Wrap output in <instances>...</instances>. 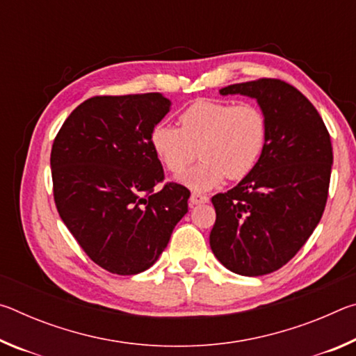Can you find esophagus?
Listing matches in <instances>:
<instances>
[{"instance_id": "1", "label": "esophagus", "mask_w": 356, "mask_h": 356, "mask_svg": "<svg viewBox=\"0 0 356 356\" xmlns=\"http://www.w3.org/2000/svg\"><path fill=\"white\" fill-rule=\"evenodd\" d=\"M209 202V196L201 195V193H191L190 204L191 206H197V204H206Z\"/></svg>"}]
</instances>
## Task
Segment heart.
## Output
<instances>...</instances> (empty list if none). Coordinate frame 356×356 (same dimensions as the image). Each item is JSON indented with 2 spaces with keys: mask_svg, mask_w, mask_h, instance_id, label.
I'll list each match as a JSON object with an SVG mask.
<instances>
[{
  "mask_svg": "<svg viewBox=\"0 0 356 356\" xmlns=\"http://www.w3.org/2000/svg\"><path fill=\"white\" fill-rule=\"evenodd\" d=\"M179 127L160 122L150 130V146L171 172L188 166L200 150L201 163L177 180L196 191L218 186L226 176L240 180L254 170L267 141V119L252 104L196 100L179 116Z\"/></svg>",
  "mask_w": 356,
  "mask_h": 356,
  "instance_id": "heart-1",
  "label": "heart"
}]
</instances>
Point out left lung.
Returning <instances> with one entry per match:
<instances>
[{"mask_svg":"<svg viewBox=\"0 0 356 356\" xmlns=\"http://www.w3.org/2000/svg\"><path fill=\"white\" fill-rule=\"evenodd\" d=\"M220 94L254 99L267 119V141L254 170L212 197L210 248L231 272L262 276L291 261L321 221L333 149L321 114L291 84L262 78Z\"/></svg>","mask_w":356,"mask_h":356,"instance_id":"8db88e82","label":"left lung"}]
</instances>
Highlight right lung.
I'll list each match as a JSON object with an SVG mask.
<instances>
[{"instance_id": "add662e5", "label": "right lung", "mask_w": 356, "mask_h": 356, "mask_svg": "<svg viewBox=\"0 0 356 356\" xmlns=\"http://www.w3.org/2000/svg\"><path fill=\"white\" fill-rule=\"evenodd\" d=\"M170 110L160 92L92 97L70 113L53 143L59 216L83 251L111 273L152 267L188 212L184 185L154 190L163 166L149 136Z\"/></svg>"}]
</instances>
